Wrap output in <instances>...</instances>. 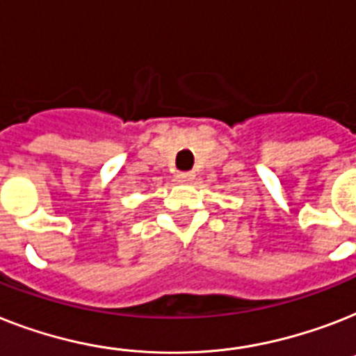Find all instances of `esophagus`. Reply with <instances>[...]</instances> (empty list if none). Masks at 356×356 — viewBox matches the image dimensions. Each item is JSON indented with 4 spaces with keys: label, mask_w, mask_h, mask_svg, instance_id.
I'll return each mask as SVG.
<instances>
[{
    "label": "esophagus",
    "mask_w": 356,
    "mask_h": 356,
    "mask_svg": "<svg viewBox=\"0 0 356 356\" xmlns=\"http://www.w3.org/2000/svg\"><path fill=\"white\" fill-rule=\"evenodd\" d=\"M193 172H179L177 173V179L179 181H183V183H190V181H193Z\"/></svg>",
    "instance_id": "esophagus-1"
}]
</instances>
